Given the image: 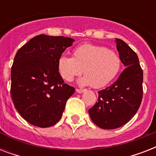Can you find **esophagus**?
Returning <instances> with one entry per match:
<instances>
[{
    "label": "esophagus",
    "instance_id": "esophagus-1",
    "mask_svg": "<svg viewBox=\"0 0 156 156\" xmlns=\"http://www.w3.org/2000/svg\"><path fill=\"white\" fill-rule=\"evenodd\" d=\"M76 91L78 93H79V94H81V93L84 92L85 90H84V89H76Z\"/></svg>",
    "mask_w": 156,
    "mask_h": 156
}]
</instances>
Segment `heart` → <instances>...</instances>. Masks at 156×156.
<instances>
[{
  "instance_id": "b5f03b06",
  "label": "heart",
  "mask_w": 156,
  "mask_h": 156,
  "mask_svg": "<svg viewBox=\"0 0 156 156\" xmlns=\"http://www.w3.org/2000/svg\"><path fill=\"white\" fill-rule=\"evenodd\" d=\"M121 60L117 52L100 45L85 44L73 50V57L61 55L57 70L61 78L71 82L84 72L78 80L80 85L103 87L113 79L121 69Z\"/></svg>"
}]
</instances>
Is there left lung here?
<instances>
[{
	"label": "left lung",
	"instance_id": "1",
	"mask_svg": "<svg viewBox=\"0 0 156 156\" xmlns=\"http://www.w3.org/2000/svg\"><path fill=\"white\" fill-rule=\"evenodd\" d=\"M116 43L126 68L112 85L98 92V102L89 109L90 119L104 129H113L127 123L143 99V73L138 55L123 40L116 39Z\"/></svg>",
	"mask_w": 156,
	"mask_h": 156
}]
</instances>
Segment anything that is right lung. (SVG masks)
<instances>
[{"label":"right lung","instance_id":"1","mask_svg":"<svg viewBox=\"0 0 156 156\" xmlns=\"http://www.w3.org/2000/svg\"><path fill=\"white\" fill-rule=\"evenodd\" d=\"M73 42L64 36L36 35L16 53L11 97L18 113L33 126L46 128L58 122L74 93L57 70V60Z\"/></svg>","mask_w":156,"mask_h":156}]
</instances>
